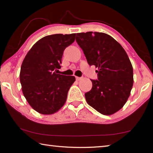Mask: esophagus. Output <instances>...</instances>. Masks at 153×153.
<instances>
[{
	"label": "esophagus",
	"mask_w": 153,
	"mask_h": 153,
	"mask_svg": "<svg viewBox=\"0 0 153 153\" xmlns=\"http://www.w3.org/2000/svg\"><path fill=\"white\" fill-rule=\"evenodd\" d=\"M76 78L77 81H79V80H81L82 79V77H76Z\"/></svg>",
	"instance_id": "34e87169"
}]
</instances>
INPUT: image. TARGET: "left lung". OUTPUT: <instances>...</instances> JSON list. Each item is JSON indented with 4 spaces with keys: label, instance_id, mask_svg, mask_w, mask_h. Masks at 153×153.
Returning a JSON list of instances; mask_svg holds the SVG:
<instances>
[{
    "label": "left lung",
    "instance_id": "8db88e82",
    "mask_svg": "<svg viewBox=\"0 0 153 153\" xmlns=\"http://www.w3.org/2000/svg\"><path fill=\"white\" fill-rule=\"evenodd\" d=\"M76 42L88 63L98 67V79L85 93L90 106L102 115H111L126 104L132 88L133 67L126 52L113 37L105 33H77Z\"/></svg>",
    "mask_w": 153,
    "mask_h": 153
}]
</instances>
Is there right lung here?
<instances>
[{
    "label": "right lung",
    "instance_id": "1",
    "mask_svg": "<svg viewBox=\"0 0 153 153\" xmlns=\"http://www.w3.org/2000/svg\"><path fill=\"white\" fill-rule=\"evenodd\" d=\"M76 33L53 34L33 45L21 67L22 92L33 109L44 115L58 111L66 101L74 76L56 74L63 51L75 41Z\"/></svg>",
    "mask_w": 153,
    "mask_h": 153
}]
</instances>
